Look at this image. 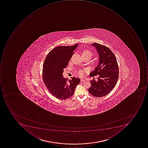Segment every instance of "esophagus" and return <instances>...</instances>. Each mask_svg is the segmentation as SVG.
Returning a JSON list of instances; mask_svg holds the SVG:
<instances>
[{
	"label": "esophagus",
	"instance_id": "34e87169",
	"mask_svg": "<svg viewBox=\"0 0 148 148\" xmlns=\"http://www.w3.org/2000/svg\"><path fill=\"white\" fill-rule=\"evenodd\" d=\"M80 81H81V82H85V79H81V80H80Z\"/></svg>",
	"mask_w": 148,
	"mask_h": 148
}]
</instances>
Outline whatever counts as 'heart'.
Segmentation results:
<instances>
[{"label": "heart", "instance_id": "heart-1", "mask_svg": "<svg viewBox=\"0 0 148 148\" xmlns=\"http://www.w3.org/2000/svg\"><path fill=\"white\" fill-rule=\"evenodd\" d=\"M82 56H88V57H90V58L92 56V53L90 51L88 50H85L82 53ZM79 74L80 75H83V71L82 70H79Z\"/></svg>", "mask_w": 148, "mask_h": 148}]
</instances>
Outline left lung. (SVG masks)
Here are the masks:
<instances>
[{"label":"left lung","instance_id":"1","mask_svg":"<svg viewBox=\"0 0 148 148\" xmlns=\"http://www.w3.org/2000/svg\"><path fill=\"white\" fill-rule=\"evenodd\" d=\"M95 47L99 56L98 63L89 75H99L97 81H90L88 91L94 97H102L110 92L116 85L118 79L119 69L114 54L108 47L97 43L91 45Z\"/></svg>","mask_w":148,"mask_h":148}]
</instances>
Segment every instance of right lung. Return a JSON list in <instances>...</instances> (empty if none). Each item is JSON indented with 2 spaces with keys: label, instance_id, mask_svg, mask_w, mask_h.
Returning <instances> with one entry per match:
<instances>
[{
  "label": "right lung",
  "instance_id": "add662e5",
  "mask_svg": "<svg viewBox=\"0 0 148 148\" xmlns=\"http://www.w3.org/2000/svg\"><path fill=\"white\" fill-rule=\"evenodd\" d=\"M78 44L72 46H58L47 56L43 65L42 78L50 92L56 98L66 100L72 97L80 79L74 77L68 80L63 75L64 69L74 53Z\"/></svg>",
  "mask_w": 148,
  "mask_h": 148
}]
</instances>
